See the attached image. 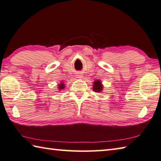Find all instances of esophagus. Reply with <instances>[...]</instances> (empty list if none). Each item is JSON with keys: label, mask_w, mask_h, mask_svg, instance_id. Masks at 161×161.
<instances>
[{"label": "esophagus", "mask_w": 161, "mask_h": 161, "mask_svg": "<svg viewBox=\"0 0 161 161\" xmlns=\"http://www.w3.org/2000/svg\"><path fill=\"white\" fill-rule=\"evenodd\" d=\"M78 78H81V76H78Z\"/></svg>", "instance_id": "esophagus-1"}]
</instances>
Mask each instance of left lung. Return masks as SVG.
<instances>
[{"instance_id": "1", "label": "left lung", "mask_w": 161, "mask_h": 161, "mask_svg": "<svg viewBox=\"0 0 161 161\" xmlns=\"http://www.w3.org/2000/svg\"><path fill=\"white\" fill-rule=\"evenodd\" d=\"M103 90V85L101 84V81L99 80H95L93 85V90L96 92H101Z\"/></svg>"}]
</instances>
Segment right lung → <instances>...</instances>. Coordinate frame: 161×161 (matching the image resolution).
I'll return each mask as SVG.
<instances>
[{
  "mask_svg": "<svg viewBox=\"0 0 161 161\" xmlns=\"http://www.w3.org/2000/svg\"><path fill=\"white\" fill-rule=\"evenodd\" d=\"M64 88V84H63V83H61L58 85V90H63Z\"/></svg>",
  "mask_w": 161,
  "mask_h": 161,
  "instance_id": "obj_1",
  "label": "right lung"
}]
</instances>
